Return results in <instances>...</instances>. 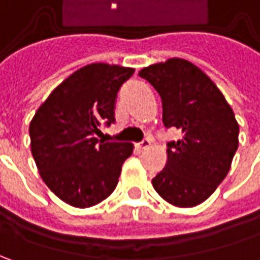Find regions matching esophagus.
<instances>
[{
	"label": "esophagus",
	"mask_w": 260,
	"mask_h": 260,
	"mask_svg": "<svg viewBox=\"0 0 260 260\" xmlns=\"http://www.w3.org/2000/svg\"><path fill=\"white\" fill-rule=\"evenodd\" d=\"M150 143H152V142H150V139H143L140 143H137V147L143 150V149H147V147L150 146Z\"/></svg>",
	"instance_id": "34e87169"
}]
</instances>
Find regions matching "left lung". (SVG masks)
<instances>
[{
	"instance_id": "left-lung-1",
	"label": "left lung",
	"mask_w": 260,
	"mask_h": 260,
	"mask_svg": "<svg viewBox=\"0 0 260 260\" xmlns=\"http://www.w3.org/2000/svg\"><path fill=\"white\" fill-rule=\"evenodd\" d=\"M139 76L162 100L166 128L176 127L182 139L168 143V162L152 179L169 204L195 207L204 203L230 171L239 146V124L215 84L184 59L143 68Z\"/></svg>"
}]
</instances>
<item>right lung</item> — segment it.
I'll return each mask as SVG.
<instances>
[{"mask_svg":"<svg viewBox=\"0 0 260 260\" xmlns=\"http://www.w3.org/2000/svg\"><path fill=\"white\" fill-rule=\"evenodd\" d=\"M133 68L92 63L78 69L47 96L30 123L31 153L45 184L66 204L88 208L117 186L133 153L127 142H101L115 121L114 103Z\"/></svg>","mask_w":260,"mask_h":260,"instance_id":"1","label":"right lung"}]
</instances>
